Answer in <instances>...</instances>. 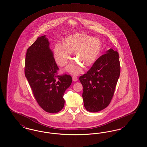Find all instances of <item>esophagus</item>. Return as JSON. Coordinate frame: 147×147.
<instances>
[{
  "mask_svg": "<svg viewBox=\"0 0 147 147\" xmlns=\"http://www.w3.org/2000/svg\"><path fill=\"white\" fill-rule=\"evenodd\" d=\"M73 80L74 82H76V81L78 80V78H77V76H73Z\"/></svg>",
  "mask_w": 147,
  "mask_h": 147,
  "instance_id": "34e87169",
  "label": "esophagus"
}]
</instances>
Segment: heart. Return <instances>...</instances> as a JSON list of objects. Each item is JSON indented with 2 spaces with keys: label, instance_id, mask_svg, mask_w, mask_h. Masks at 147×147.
Masks as SVG:
<instances>
[{
  "label": "heart",
  "instance_id": "obj_1",
  "mask_svg": "<svg viewBox=\"0 0 147 147\" xmlns=\"http://www.w3.org/2000/svg\"><path fill=\"white\" fill-rule=\"evenodd\" d=\"M102 44L98 38L84 33H76L68 36L64 43H57L54 47L55 59L60 66H65L74 52L77 61L72 62L67 69L77 74L82 71V65L88 67L94 64L100 56Z\"/></svg>",
  "mask_w": 147,
  "mask_h": 147
}]
</instances>
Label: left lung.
I'll list each match as a JSON object with an SVG mask.
<instances>
[{"mask_svg":"<svg viewBox=\"0 0 147 147\" xmlns=\"http://www.w3.org/2000/svg\"><path fill=\"white\" fill-rule=\"evenodd\" d=\"M120 74L119 53L110 49L97 59L86 74L79 77L83 87L84 105L88 111L99 112L109 106Z\"/></svg>","mask_w":147,"mask_h":147,"instance_id":"8db88e82","label":"left lung"}]
</instances>
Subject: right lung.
Here are the masks:
<instances>
[{
    "label": "right lung",
    "mask_w": 147,
    "mask_h": 147,
    "mask_svg": "<svg viewBox=\"0 0 147 147\" xmlns=\"http://www.w3.org/2000/svg\"><path fill=\"white\" fill-rule=\"evenodd\" d=\"M59 69L45 35L38 38L27 50L24 74L39 106L50 113L63 109L65 91L72 82L71 76L58 75Z\"/></svg>",
    "instance_id": "right-lung-1"
}]
</instances>
